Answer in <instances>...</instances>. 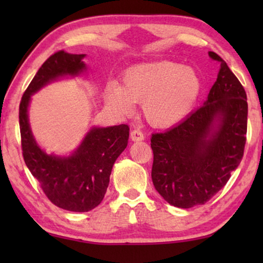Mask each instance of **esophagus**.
Wrapping results in <instances>:
<instances>
[{
    "label": "esophagus",
    "instance_id": "esophagus-1",
    "mask_svg": "<svg viewBox=\"0 0 263 263\" xmlns=\"http://www.w3.org/2000/svg\"><path fill=\"white\" fill-rule=\"evenodd\" d=\"M144 138H145L144 133H142V131H140V130H137V128H135V130L131 132V139L133 141H141V140H144Z\"/></svg>",
    "mask_w": 263,
    "mask_h": 263
}]
</instances>
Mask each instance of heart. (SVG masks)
I'll return each mask as SVG.
<instances>
[{
    "mask_svg": "<svg viewBox=\"0 0 263 263\" xmlns=\"http://www.w3.org/2000/svg\"><path fill=\"white\" fill-rule=\"evenodd\" d=\"M201 89V79L193 67L160 60L127 68L123 86L109 84L105 95L106 101L122 112H130L133 103H142L151 125L169 127L190 112Z\"/></svg>",
    "mask_w": 263,
    "mask_h": 263,
    "instance_id": "1",
    "label": "heart"
}]
</instances>
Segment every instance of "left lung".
<instances>
[{
  "instance_id": "left-lung-1",
  "label": "left lung",
  "mask_w": 263,
  "mask_h": 263,
  "mask_svg": "<svg viewBox=\"0 0 263 263\" xmlns=\"http://www.w3.org/2000/svg\"><path fill=\"white\" fill-rule=\"evenodd\" d=\"M220 64L217 81L204 105L169 130L154 133L152 181L172 205H201L228 183L241 161L247 135V96L237 77Z\"/></svg>"
}]
</instances>
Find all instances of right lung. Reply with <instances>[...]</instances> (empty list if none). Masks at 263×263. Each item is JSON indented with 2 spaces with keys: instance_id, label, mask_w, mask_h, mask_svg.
Returning <instances> with one entry per match:
<instances>
[{
  "instance_id": "obj_1",
  "label": "right lung",
  "mask_w": 263,
  "mask_h": 263,
  "mask_svg": "<svg viewBox=\"0 0 263 263\" xmlns=\"http://www.w3.org/2000/svg\"><path fill=\"white\" fill-rule=\"evenodd\" d=\"M84 54L58 51L44 62L22 96L20 128L25 164L41 184L47 198L64 210L87 212L103 201L112 166L127 146L130 127L126 124L92 127L69 157L46 154L31 132L28 108L31 95L48 82L86 70Z\"/></svg>"
}]
</instances>
